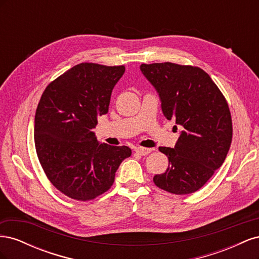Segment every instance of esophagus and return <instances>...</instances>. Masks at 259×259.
Listing matches in <instances>:
<instances>
[{"label": "esophagus", "mask_w": 259, "mask_h": 259, "mask_svg": "<svg viewBox=\"0 0 259 259\" xmlns=\"http://www.w3.org/2000/svg\"><path fill=\"white\" fill-rule=\"evenodd\" d=\"M135 151H136V153H138V154H140V155H147V154H149V153H150V152L152 151V149L139 147V148H136Z\"/></svg>", "instance_id": "1"}]
</instances>
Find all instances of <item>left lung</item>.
<instances>
[{"instance_id":"left-lung-1","label":"left lung","mask_w":259,"mask_h":259,"mask_svg":"<svg viewBox=\"0 0 259 259\" xmlns=\"http://www.w3.org/2000/svg\"><path fill=\"white\" fill-rule=\"evenodd\" d=\"M140 70L158 92L163 114L182 126L174 148H159L167 155L168 167L153 182L169 193L195 192L222 166L229 151L232 121L228 104L201 68L162 62L143 64Z\"/></svg>"}]
</instances>
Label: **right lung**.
Listing matches in <instances>:
<instances>
[{
	"instance_id": "right-lung-1",
	"label": "right lung",
	"mask_w": 259,
	"mask_h": 259,
	"mask_svg": "<svg viewBox=\"0 0 259 259\" xmlns=\"http://www.w3.org/2000/svg\"><path fill=\"white\" fill-rule=\"evenodd\" d=\"M124 66L82 62L48 85L37 105L34 144L38 161L55 188L89 201L110 189L115 171L132 150L99 143L97 117L106 114Z\"/></svg>"
}]
</instances>
